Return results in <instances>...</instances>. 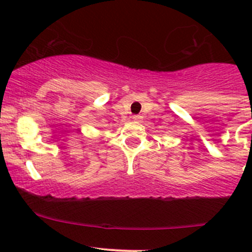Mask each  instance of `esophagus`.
I'll list each match as a JSON object with an SVG mask.
<instances>
[{
  "label": "esophagus",
  "mask_w": 252,
  "mask_h": 252,
  "mask_svg": "<svg viewBox=\"0 0 252 252\" xmlns=\"http://www.w3.org/2000/svg\"><path fill=\"white\" fill-rule=\"evenodd\" d=\"M141 119H142L141 116H134L133 117V121L134 122H141Z\"/></svg>",
  "instance_id": "obj_1"
}]
</instances>
